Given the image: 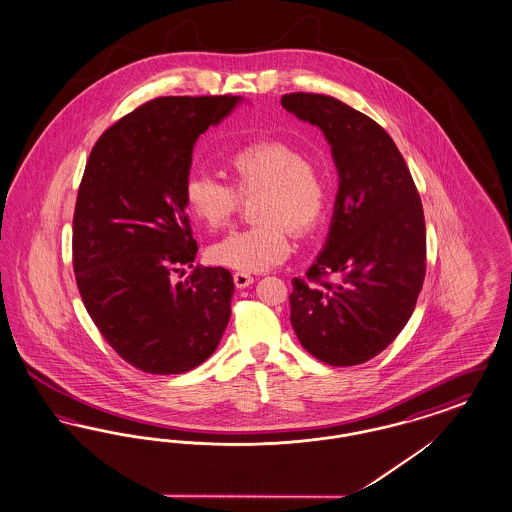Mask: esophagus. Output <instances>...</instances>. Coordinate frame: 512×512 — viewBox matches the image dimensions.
Returning <instances> with one entry per match:
<instances>
[{
    "mask_svg": "<svg viewBox=\"0 0 512 512\" xmlns=\"http://www.w3.org/2000/svg\"><path fill=\"white\" fill-rule=\"evenodd\" d=\"M234 284H236V287L244 289V287L253 284V276L246 274V272H236V274H234Z\"/></svg>",
    "mask_w": 512,
    "mask_h": 512,
    "instance_id": "1",
    "label": "esophagus"
}]
</instances>
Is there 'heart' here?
Instances as JSON below:
<instances>
[{
    "label": "heart",
    "instance_id": "b5f03b06",
    "mask_svg": "<svg viewBox=\"0 0 512 512\" xmlns=\"http://www.w3.org/2000/svg\"><path fill=\"white\" fill-rule=\"evenodd\" d=\"M226 167L230 184L211 175H192L184 183L188 213L205 226H225L240 198L259 194L253 219L259 225L238 230L209 247L213 265L240 272H265L282 265L291 253V231L305 236L322 223L329 202L328 181L297 144L261 139L234 150Z\"/></svg>",
    "mask_w": 512,
    "mask_h": 512
}]
</instances>
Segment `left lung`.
Wrapping results in <instances>:
<instances>
[{
	"label": "left lung",
	"instance_id": "1",
	"mask_svg": "<svg viewBox=\"0 0 512 512\" xmlns=\"http://www.w3.org/2000/svg\"><path fill=\"white\" fill-rule=\"evenodd\" d=\"M282 106L318 125L339 173L328 240L307 280L293 278L291 326L329 366L364 364L408 324L427 270L423 204L389 133L328 95L289 93ZM333 273L335 285L325 280Z\"/></svg>",
	"mask_w": 512,
	"mask_h": 512
}]
</instances>
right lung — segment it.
I'll return each mask as SVG.
<instances>
[{"label":"right lung","instance_id":"1","mask_svg":"<svg viewBox=\"0 0 512 512\" xmlns=\"http://www.w3.org/2000/svg\"><path fill=\"white\" fill-rule=\"evenodd\" d=\"M242 97H160L108 127L78 190L74 274L91 320L127 364L154 375L205 362L230 320L232 274L194 266L183 190L192 150ZM195 270L184 283L172 276Z\"/></svg>","mask_w":512,"mask_h":512}]
</instances>
